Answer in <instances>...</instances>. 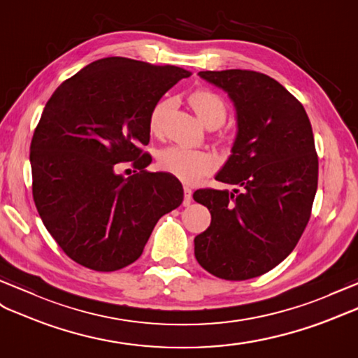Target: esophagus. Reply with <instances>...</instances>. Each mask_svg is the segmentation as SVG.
<instances>
[{
  "instance_id": "34e87169",
  "label": "esophagus",
  "mask_w": 358,
  "mask_h": 358,
  "mask_svg": "<svg viewBox=\"0 0 358 358\" xmlns=\"http://www.w3.org/2000/svg\"><path fill=\"white\" fill-rule=\"evenodd\" d=\"M193 202V189L189 187H184V206H189Z\"/></svg>"
}]
</instances>
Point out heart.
Listing matches in <instances>:
<instances>
[{
  "instance_id": "b5f03b06",
  "label": "heart",
  "mask_w": 358,
  "mask_h": 358,
  "mask_svg": "<svg viewBox=\"0 0 358 358\" xmlns=\"http://www.w3.org/2000/svg\"><path fill=\"white\" fill-rule=\"evenodd\" d=\"M191 108L197 113L199 120L208 127H219L226 118V104L219 95L211 91H196L189 97ZM169 101L161 100L153 106L149 118L152 134H159L164 123ZM158 165L165 173L184 182H196L214 171L217 159L213 153L197 149H188L184 145H169L158 152Z\"/></svg>"
}]
</instances>
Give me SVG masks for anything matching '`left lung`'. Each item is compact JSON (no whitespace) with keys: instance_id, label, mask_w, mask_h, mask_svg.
Wrapping results in <instances>:
<instances>
[{"instance_id":"1","label":"left lung","mask_w":358,"mask_h":358,"mask_svg":"<svg viewBox=\"0 0 358 358\" xmlns=\"http://www.w3.org/2000/svg\"><path fill=\"white\" fill-rule=\"evenodd\" d=\"M199 76L234 103L237 135L215 179L238 189L193 194L211 213L194 255L214 276L245 281L276 267L298 245L317 189L315 138L302 104L275 78L248 69Z\"/></svg>"}]
</instances>
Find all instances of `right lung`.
Listing matches in <instances>:
<instances>
[{
    "label": "right lung",
    "instance_id": "obj_1",
    "mask_svg": "<svg viewBox=\"0 0 358 358\" xmlns=\"http://www.w3.org/2000/svg\"><path fill=\"white\" fill-rule=\"evenodd\" d=\"M191 73L126 57L86 65L53 92L30 145L33 199L76 263L113 272L141 257L155 224L184 200L170 173H150V112ZM133 161L132 177L115 163Z\"/></svg>",
    "mask_w": 358,
    "mask_h": 358
}]
</instances>
